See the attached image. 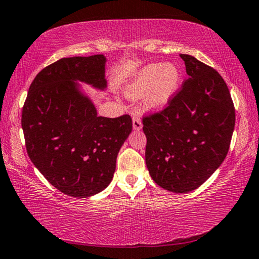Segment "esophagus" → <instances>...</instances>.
Segmentation results:
<instances>
[{
    "instance_id": "34e87169",
    "label": "esophagus",
    "mask_w": 259,
    "mask_h": 259,
    "mask_svg": "<svg viewBox=\"0 0 259 259\" xmlns=\"http://www.w3.org/2000/svg\"><path fill=\"white\" fill-rule=\"evenodd\" d=\"M133 128L135 131H139L142 128V121H141V119H140V117L138 116V114H134L133 116Z\"/></svg>"
}]
</instances>
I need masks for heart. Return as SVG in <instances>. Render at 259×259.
Instances as JSON below:
<instances>
[{
  "label": "heart",
  "mask_w": 259,
  "mask_h": 259,
  "mask_svg": "<svg viewBox=\"0 0 259 259\" xmlns=\"http://www.w3.org/2000/svg\"><path fill=\"white\" fill-rule=\"evenodd\" d=\"M181 82L180 69L173 63L146 65L137 72L127 84L125 93L130 99L137 100L146 96V105L149 109H160L166 105Z\"/></svg>",
  "instance_id": "obj_1"
}]
</instances>
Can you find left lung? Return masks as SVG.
<instances>
[{
	"label": "left lung",
	"instance_id": "1",
	"mask_svg": "<svg viewBox=\"0 0 259 259\" xmlns=\"http://www.w3.org/2000/svg\"><path fill=\"white\" fill-rule=\"evenodd\" d=\"M188 79L166 107L142 117L146 164L154 181L188 193L209 179L225 159L235 108L222 75L190 55L180 54Z\"/></svg>",
	"mask_w": 259,
	"mask_h": 259
}]
</instances>
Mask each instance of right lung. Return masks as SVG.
Returning <instances> with one entry per match:
<instances>
[{"instance_id": "add662e5", "label": "right lung", "mask_w": 259, "mask_h": 259, "mask_svg": "<svg viewBox=\"0 0 259 259\" xmlns=\"http://www.w3.org/2000/svg\"><path fill=\"white\" fill-rule=\"evenodd\" d=\"M105 57H67L46 66L29 86L22 112L25 147L32 163L55 188L90 197L112 180L132 118L99 117L73 80L105 88Z\"/></svg>"}]
</instances>
